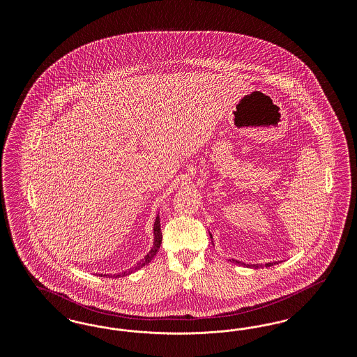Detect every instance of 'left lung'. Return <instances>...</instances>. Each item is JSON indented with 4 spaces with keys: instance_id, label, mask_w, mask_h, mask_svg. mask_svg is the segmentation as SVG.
Returning a JSON list of instances; mask_svg holds the SVG:
<instances>
[{
    "instance_id": "1",
    "label": "left lung",
    "mask_w": 357,
    "mask_h": 357,
    "mask_svg": "<svg viewBox=\"0 0 357 357\" xmlns=\"http://www.w3.org/2000/svg\"><path fill=\"white\" fill-rule=\"evenodd\" d=\"M210 238H213V236L210 234ZM233 262H236V264H238V265H245L243 262H239V261H237V259H233ZM273 264H275V262H273ZM273 264H265V266H272ZM249 266H252V268H255V269H258L259 266H262V265H249Z\"/></svg>"
}]
</instances>
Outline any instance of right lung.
Wrapping results in <instances>:
<instances>
[{
  "label": "right lung",
  "instance_id": "add662e5",
  "mask_svg": "<svg viewBox=\"0 0 357 357\" xmlns=\"http://www.w3.org/2000/svg\"><path fill=\"white\" fill-rule=\"evenodd\" d=\"M160 243H162L160 221H159V215H156L155 222H153V249L150 250V253L146 255L143 259H140L132 269H128L127 272L118 273V274H99V275H102V277H111V278H119V277H124V275H127V274H131V273L135 272V271H139L140 268H143V266H146L149 262H151L153 255H156L159 248H160Z\"/></svg>",
  "mask_w": 357,
  "mask_h": 357
}]
</instances>
